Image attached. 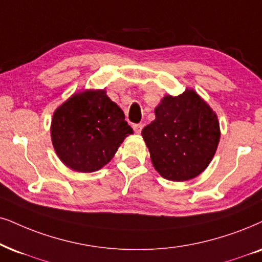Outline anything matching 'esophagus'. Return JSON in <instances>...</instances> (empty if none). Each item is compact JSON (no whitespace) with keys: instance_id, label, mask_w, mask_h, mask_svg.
<instances>
[{"instance_id":"1","label":"esophagus","mask_w":262,"mask_h":262,"mask_svg":"<svg viewBox=\"0 0 262 262\" xmlns=\"http://www.w3.org/2000/svg\"><path fill=\"white\" fill-rule=\"evenodd\" d=\"M142 127H144V125H142V124H133V129H134V132L137 134H140L141 133Z\"/></svg>"}]
</instances>
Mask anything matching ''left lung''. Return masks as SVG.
<instances>
[{
  "label": "left lung",
  "mask_w": 262,
  "mask_h": 262,
  "mask_svg": "<svg viewBox=\"0 0 262 262\" xmlns=\"http://www.w3.org/2000/svg\"><path fill=\"white\" fill-rule=\"evenodd\" d=\"M156 118L142 129L155 169L167 180L196 178L213 160L220 141V124L213 108L193 89L164 95Z\"/></svg>",
  "instance_id": "1"
}]
</instances>
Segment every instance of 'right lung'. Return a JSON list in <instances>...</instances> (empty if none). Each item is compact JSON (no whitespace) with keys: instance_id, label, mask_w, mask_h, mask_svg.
Returning a JSON list of instances; mask_svg holds the SVG:
<instances>
[{"instance_id":"obj_1","label":"right lung","mask_w":262,"mask_h":262,"mask_svg":"<svg viewBox=\"0 0 262 262\" xmlns=\"http://www.w3.org/2000/svg\"><path fill=\"white\" fill-rule=\"evenodd\" d=\"M105 89L74 93L54 111L51 138L59 160L78 173L101 169L133 129Z\"/></svg>"}]
</instances>
